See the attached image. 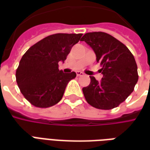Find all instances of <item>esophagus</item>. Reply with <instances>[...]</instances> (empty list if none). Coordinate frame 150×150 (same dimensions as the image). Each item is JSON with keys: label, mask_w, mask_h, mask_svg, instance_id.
Instances as JSON below:
<instances>
[{"label": "esophagus", "mask_w": 150, "mask_h": 150, "mask_svg": "<svg viewBox=\"0 0 150 150\" xmlns=\"http://www.w3.org/2000/svg\"><path fill=\"white\" fill-rule=\"evenodd\" d=\"M76 74H77V76H83V75H84V74L82 71H77L76 72Z\"/></svg>", "instance_id": "obj_1"}]
</instances>
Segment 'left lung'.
Here are the masks:
<instances>
[{"label":"left lung","mask_w":150,"mask_h":150,"mask_svg":"<svg viewBox=\"0 0 150 150\" xmlns=\"http://www.w3.org/2000/svg\"><path fill=\"white\" fill-rule=\"evenodd\" d=\"M81 41L94 50L103 75L100 81L90 76V84L83 88L86 100L99 109L116 108L133 91L138 80L134 57L125 45L104 32L87 33Z\"/></svg>","instance_id":"left-lung-1"}]
</instances>
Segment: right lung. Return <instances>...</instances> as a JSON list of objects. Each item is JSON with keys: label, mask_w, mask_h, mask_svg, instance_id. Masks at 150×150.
<instances>
[{"label": "right lung", "mask_w": 150, "mask_h": 150, "mask_svg": "<svg viewBox=\"0 0 150 150\" xmlns=\"http://www.w3.org/2000/svg\"><path fill=\"white\" fill-rule=\"evenodd\" d=\"M82 35L52 34L25 53L16 71V80L22 95L31 104L48 108L61 100L67 85L76 77V73L59 71V62L65 61Z\"/></svg>", "instance_id": "obj_1"}]
</instances>
